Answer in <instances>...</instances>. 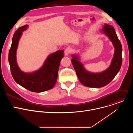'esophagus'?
<instances>
[{
  "instance_id": "34e87169",
  "label": "esophagus",
  "mask_w": 133,
  "mask_h": 133,
  "mask_svg": "<svg viewBox=\"0 0 133 133\" xmlns=\"http://www.w3.org/2000/svg\"><path fill=\"white\" fill-rule=\"evenodd\" d=\"M71 49L70 47H67L65 50V55L66 56H68L69 54L71 52Z\"/></svg>"
}]
</instances>
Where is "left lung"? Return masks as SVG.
Returning a JSON list of instances; mask_svg holds the SVG:
<instances>
[{
	"instance_id": "8db88e82",
	"label": "left lung",
	"mask_w": 133,
	"mask_h": 133,
	"mask_svg": "<svg viewBox=\"0 0 133 133\" xmlns=\"http://www.w3.org/2000/svg\"><path fill=\"white\" fill-rule=\"evenodd\" d=\"M102 31L108 37L115 48L110 65L107 69L101 72H89L85 69L77 55H71V62L79 82L88 87L100 88L108 84L116 76L122 64V46L115 29L112 26L105 24Z\"/></svg>"
}]
</instances>
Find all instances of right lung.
<instances>
[{"label":"right lung","instance_id":"right-lung-1","mask_svg":"<svg viewBox=\"0 0 133 133\" xmlns=\"http://www.w3.org/2000/svg\"><path fill=\"white\" fill-rule=\"evenodd\" d=\"M28 27L26 25L15 31L9 52L8 61L11 75L17 84L31 91L41 92L52 89L55 85L60 63L64 57V50H58L49 55L38 70L28 73L23 71L17 63L16 51L22 32Z\"/></svg>","mask_w":133,"mask_h":133}]
</instances>
